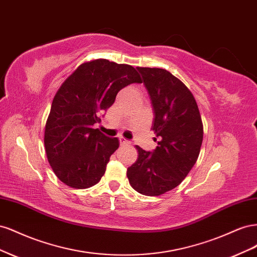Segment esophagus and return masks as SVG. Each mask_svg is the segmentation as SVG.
Listing matches in <instances>:
<instances>
[{"label":"esophagus","mask_w":257,"mask_h":257,"mask_svg":"<svg viewBox=\"0 0 257 257\" xmlns=\"http://www.w3.org/2000/svg\"><path fill=\"white\" fill-rule=\"evenodd\" d=\"M119 142H120V145H121V146H124V145H127V144H130V142H128V141H126V139L124 138V137H122V136H120V137H119Z\"/></svg>","instance_id":"obj_1"}]
</instances>
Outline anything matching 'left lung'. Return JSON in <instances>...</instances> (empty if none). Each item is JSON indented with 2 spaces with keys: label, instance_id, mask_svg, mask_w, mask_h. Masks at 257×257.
<instances>
[{
  "label": "left lung",
  "instance_id": "1",
  "mask_svg": "<svg viewBox=\"0 0 257 257\" xmlns=\"http://www.w3.org/2000/svg\"><path fill=\"white\" fill-rule=\"evenodd\" d=\"M137 69L151 99L152 130L159 142L152 152L136 146L138 159L126 175L135 191L159 196L180 184L196 163L204 137L203 122L195 98L177 77L163 68Z\"/></svg>",
  "mask_w": 257,
  "mask_h": 257
}]
</instances>
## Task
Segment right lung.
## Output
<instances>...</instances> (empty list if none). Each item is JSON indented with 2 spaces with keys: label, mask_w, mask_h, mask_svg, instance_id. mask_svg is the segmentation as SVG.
Wrapping results in <instances>:
<instances>
[{
  "label": "right lung",
  "mask_w": 257,
  "mask_h": 257,
  "mask_svg": "<svg viewBox=\"0 0 257 257\" xmlns=\"http://www.w3.org/2000/svg\"><path fill=\"white\" fill-rule=\"evenodd\" d=\"M131 83H142L133 66L105 59L81 64L62 83L52 100L44 143L50 166L66 185L88 189L104 176L119 141L93 125Z\"/></svg>",
  "instance_id": "obj_1"
}]
</instances>
